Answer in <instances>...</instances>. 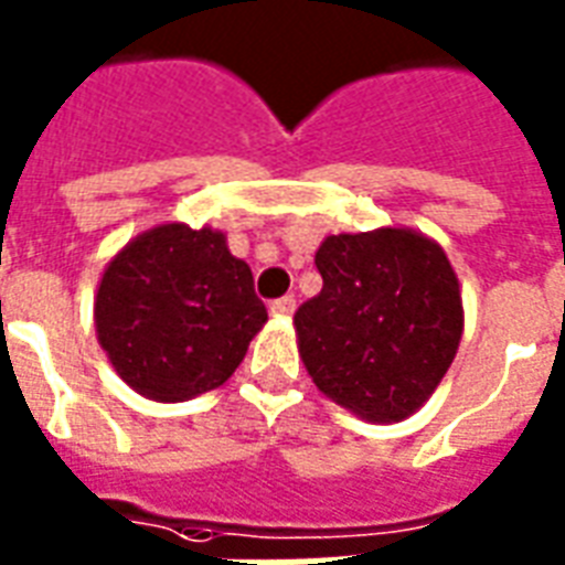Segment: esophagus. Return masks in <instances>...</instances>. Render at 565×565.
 <instances>
[{
	"instance_id": "esophagus-1",
	"label": "esophagus",
	"mask_w": 565,
	"mask_h": 565,
	"mask_svg": "<svg viewBox=\"0 0 565 565\" xmlns=\"http://www.w3.org/2000/svg\"><path fill=\"white\" fill-rule=\"evenodd\" d=\"M297 309V300L295 297H279L270 303V315H277V318H291Z\"/></svg>"
}]
</instances>
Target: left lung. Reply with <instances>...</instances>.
Listing matches in <instances>:
<instances>
[{"label":"left lung","mask_w":565,"mask_h":565,"mask_svg":"<svg viewBox=\"0 0 565 565\" xmlns=\"http://www.w3.org/2000/svg\"><path fill=\"white\" fill-rule=\"evenodd\" d=\"M321 295L295 312L297 348L323 395L369 422H404L436 392L462 339L457 274L415 230L323 238Z\"/></svg>","instance_id":"8db88e82"}]
</instances>
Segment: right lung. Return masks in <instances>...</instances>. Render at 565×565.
<instances>
[{"label":"right lung","instance_id":"1","mask_svg":"<svg viewBox=\"0 0 565 565\" xmlns=\"http://www.w3.org/2000/svg\"><path fill=\"white\" fill-rule=\"evenodd\" d=\"M94 321L117 374L138 395L177 404L233 377L268 309L226 235L161 223L108 262Z\"/></svg>","mask_w":565,"mask_h":565}]
</instances>
